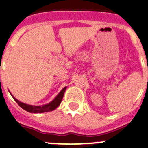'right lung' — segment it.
<instances>
[{
    "instance_id": "obj_1",
    "label": "right lung",
    "mask_w": 148,
    "mask_h": 148,
    "mask_svg": "<svg viewBox=\"0 0 148 148\" xmlns=\"http://www.w3.org/2000/svg\"><path fill=\"white\" fill-rule=\"evenodd\" d=\"M66 87L64 88L61 90L59 94L57 95V97L53 99V101L50 102V103H47V104H45V105H40V106H34V105H30V104H27V103H22L21 101H19L18 100L15 98L14 96H13L11 94V96L13 97V98L14 99V101L17 102L19 106L21 108H23L24 110H27V112L30 113H44V112H48V111H51V110H55L56 108H58V106L60 105V103H61V101H62V98L64 97V95L65 90H66Z\"/></svg>"
}]
</instances>
